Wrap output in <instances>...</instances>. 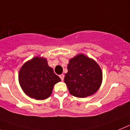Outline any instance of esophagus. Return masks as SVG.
<instances>
[{
	"label": "esophagus",
	"mask_w": 130,
	"mask_h": 130,
	"mask_svg": "<svg viewBox=\"0 0 130 130\" xmlns=\"http://www.w3.org/2000/svg\"><path fill=\"white\" fill-rule=\"evenodd\" d=\"M59 78H60L61 79V80H62V81H63V79H64V75H63V74H61V75H59Z\"/></svg>",
	"instance_id": "esophagus-1"
}]
</instances>
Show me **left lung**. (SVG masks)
Instances as JSON below:
<instances>
[{"mask_svg":"<svg viewBox=\"0 0 130 130\" xmlns=\"http://www.w3.org/2000/svg\"><path fill=\"white\" fill-rule=\"evenodd\" d=\"M64 82L69 93L78 98L93 95L101 86L102 71L96 61L84 54L69 59Z\"/></svg>","mask_w":130,"mask_h":130,"instance_id":"obj_1","label":"left lung"}]
</instances>
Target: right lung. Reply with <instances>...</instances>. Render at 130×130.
<instances>
[{
    "instance_id": "1",
    "label": "right lung",
    "mask_w": 130,
    "mask_h": 130,
    "mask_svg": "<svg viewBox=\"0 0 130 130\" xmlns=\"http://www.w3.org/2000/svg\"><path fill=\"white\" fill-rule=\"evenodd\" d=\"M60 81L43 57L36 56L27 61L19 72V82L23 92L36 100L48 99L55 84Z\"/></svg>"
}]
</instances>
